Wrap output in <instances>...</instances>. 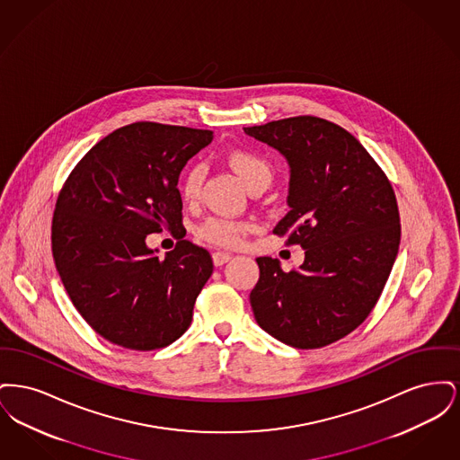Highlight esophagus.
<instances>
[{"label": "esophagus", "instance_id": "34e87169", "mask_svg": "<svg viewBox=\"0 0 460 460\" xmlns=\"http://www.w3.org/2000/svg\"><path fill=\"white\" fill-rule=\"evenodd\" d=\"M231 259H233V255H231V253H227V252H216V253L212 255V261L216 263V267H220V265L229 262Z\"/></svg>", "mask_w": 460, "mask_h": 460}]
</instances>
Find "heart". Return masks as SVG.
<instances>
[{
	"instance_id": "1",
	"label": "heart",
	"mask_w": 460,
	"mask_h": 460,
	"mask_svg": "<svg viewBox=\"0 0 460 460\" xmlns=\"http://www.w3.org/2000/svg\"><path fill=\"white\" fill-rule=\"evenodd\" d=\"M227 162H229L231 169L240 175L241 181L246 184V188L253 186L255 182H270V175H272L270 167L265 160L257 155L248 154V152H233L227 156ZM203 175H205V171L199 164L191 165L182 174L181 195L186 201L197 199L199 190H201ZM248 229H250V224H246V222L214 217V219L207 220L201 226L199 234H201V238L220 244V246H234L243 241Z\"/></svg>"
}]
</instances>
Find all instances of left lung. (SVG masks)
<instances>
[{"instance_id":"1","label":"left lung","mask_w":460,"mask_h":460,"mask_svg":"<svg viewBox=\"0 0 460 460\" xmlns=\"http://www.w3.org/2000/svg\"><path fill=\"white\" fill-rule=\"evenodd\" d=\"M244 134L285 156L289 212L272 233L305 250L289 272L257 259L255 321L295 349L326 347L366 321L388 281L400 244L394 188L358 139L324 119L291 117Z\"/></svg>"}]
</instances>
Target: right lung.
<instances>
[{"label": "right lung", "instance_id": "right-lung-1", "mask_svg": "<svg viewBox=\"0 0 460 460\" xmlns=\"http://www.w3.org/2000/svg\"><path fill=\"white\" fill-rule=\"evenodd\" d=\"M212 139L205 129L136 122L98 141L68 175L53 259L74 306L110 343L155 350L190 328L212 257L182 240L160 259L146 236L182 227L179 174Z\"/></svg>", "mask_w": 460, "mask_h": 460}]
</instances>
